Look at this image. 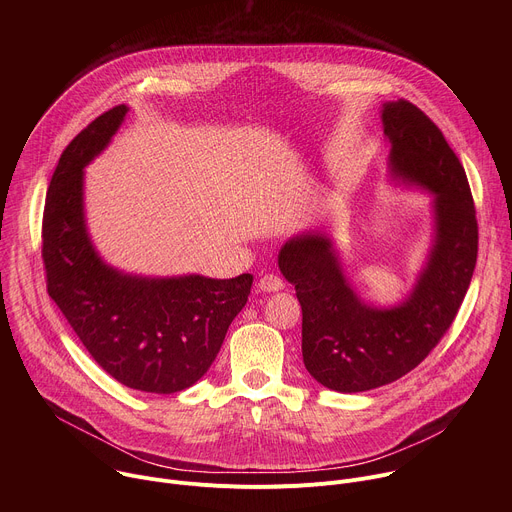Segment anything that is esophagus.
I'll return each mask as SVG.
<instances>
[{"mask_svg":"<svg viewBox=\"0 0 512 512\" xmlns=\"http://www.w3.org/2000/svg\"><path fill=\"white\" fill-rule=\"evenodd\" d=\"M283 285L285 283L281 281V277H277L273 273H267L259 279V289L261 291H279V289H283Z\"/></svg>","mask_w":512,"mask_h":512,"instance_id":"34e87169","label":"esophagus"}]
</instances>
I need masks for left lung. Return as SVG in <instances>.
Wrapping results in <instances>:
<instances>
[{"label":"left lung","mask_w":512,"mask_h":512,"mask_svg":"<svg viewBox=\"0 0 512 512\" xmlns=\"http://www.w3.org/2000/svg\"><path fill=\"white\" fill-rule=\"evenodd\" d=\"M381 119L391 178L433 194L431 249L409 296L391 308L360 300L322 231L291 237L277 255L302 304L306 369L338 393L371 391L413 371L452 326L478 255L468 178L440 127L405 99L383 103Z\"/></svg>","instance_id":"1"}]
</instances>
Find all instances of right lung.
Here are the masks:
<instances>
[{
  "instance_id": "obj_1",
  "label": "right lung",
  "mask_w": 512,
  "mask_h": 512,
  "mask_svg": "<svg viewBox=\"0 0 512 512\" xmlns=\"http://www.w3.org/2000/svg\"><path fill=\"white\" fill-rule=\"evenodd\" d=\"M127 111H105L66 145L46 194L42 259L48 296L99 367L129 389L170 395L206 375L247 304L253 275L141 277L101 259L85 221V166Z\"/></svg>"
}]
</instances>
